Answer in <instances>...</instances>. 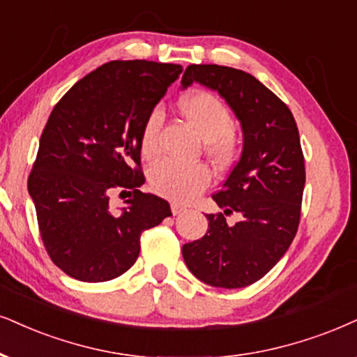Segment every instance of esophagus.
I'll return each instance as SVG.
<instances>
[{
  "label": "esophagus",
  "mask_w": 357,
  "mask_h": 357,
  "mask_svg": "<svg viewBox=\"0 0 357 357\" xmlns=\"http://www.w3.org/2000/svg\"><path fill=\"white\" fill-rule=\"evenodd\" d=\"M184 211H186V206H183V204H178V202H173V204H171V212H173L174 215H179V214H183Z\"/></svg>",
  "instance_id": "34e87169"
}]
</instances>
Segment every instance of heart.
Returning <instances> with one entry per match:
<instances>
[{
	"mask_svg": "<svg viewBox=\"0 0 357 357\" xmlns=\"http://www.w3.org/2000/svg\"><path fill=\"white\" fill-rule=\"evenodd\" d=\"M181 115L204 138V150L219 166H227L237 156L238 142L234 133V116L227 107L206 90H194L178 100ZM163 114L153 110L143 125L142 155L151 161L160 151V130ZM211 169L204 163L183 165L178 161H160L150 171V184L160 196L178 202L194 199L211 184Z\"/></svg>",
	"mask_w": 357,
	"mask_h": 357,
	"instance_id": "obj_1",
	"label": "heart"
}]
</instances>
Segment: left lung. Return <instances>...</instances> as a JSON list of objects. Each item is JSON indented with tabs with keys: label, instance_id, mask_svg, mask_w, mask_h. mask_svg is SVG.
Wrapping results in <instances>:
<instances>
[{
	"label": "left lung",
	"instance_id": "8db88e82",
	"mask_svg": "<svg viewBox=\"0 0 357 357\" xmlns=\"http://www.w3.org/2000/svg\"><path fill=\"white\" fill-rule=\"evenodd\" d=\"M199 82L218 90L241 120L243 150L222 189L212 196L222 212L183 245L194 277L212 287H249L267 275L296 236L305 188V156L290 108L254 75L218 64L186 67L184 89ZM237 211L241 220L227 222Z\"/></svg>",
	"mask_w": 357,
	"mask_h": 357
}]
</instances>
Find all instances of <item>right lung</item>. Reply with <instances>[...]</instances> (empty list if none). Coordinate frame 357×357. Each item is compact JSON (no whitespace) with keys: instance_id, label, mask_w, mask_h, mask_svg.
Instances as JSON below:
<instances>
[{"instance_id":"obj_1","label":"right lung","mask_w":357,"mask_h":357,"mask_svg":"<svg viewBox=\"0 0 357 357\" xmlns=\"http://www.w3.org/2000/svg\"><path fill=\"white\" fill-rule=\"evenodd\" d=\"M183 67L112 61L61 98L40 135L28 178L51 260L80 282H107L137 261L139 237L171 215L168 201L139 191L142 132ZM129 196L116 215L109 192Z\"/></svg>"}]
</instances>
